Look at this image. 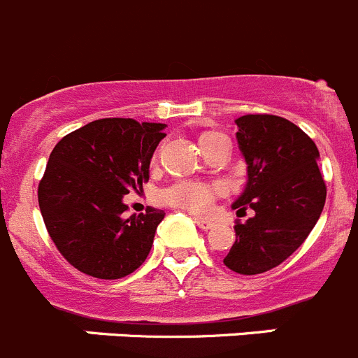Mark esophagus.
Segmentation results:
<instances>
[{"instance_id":"1","label":"esophagus","mask_w":358,"mask_h":358,"mask_svg":"<svg viewBox=\"0 0 358 358\" xmlns=\"http://www.w3.org/2000/svg\"><path fill=\"white\" fill-rule=\"evenodd\" d=\"M195 224L199 225V227H201V229H204V231H209V229L215 227V222H213V220L199 218V216H196V218H195Z\"/></svg>"}]
</instances>
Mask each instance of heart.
<instances>
[{
    "instance_id": "obj_1",
    "label": "heart",
    "mask_w": 358,
    "mask_h": 358,
    "mask_svg": "<svg viewBox=\"0 0 358 358\" xmlns=\"http://www.w3.org/2000/svg\"><path fill=\"white\" fill-rule=\"evenodd\" d=\"M222 134L218 131H204L199 134V145L204 150L213 140L220 138ZM222 192L218 185H204V182L185 181L177 182L163 192V201L169 202L170 206L186 209V211L204 215L211 209L215 196Z\"/></svg>"
}]
</instances>
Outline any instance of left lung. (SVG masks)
Instances as JSON below:
<instances>
[{
    "label": "left lung",
    "instance_id": "left-lung-1",
    "mask_svg": "<svg viewBox=\"0 0 358 358\" xmlns=\"http://www.w3.org/2000/svg\"><path fill=\"white\" fill-rule=\"evenodd\" d=\"M234 122L248 179L232 209H254V216L234 225L236 241L224 262L236 273L257 275L306 241L323 211L327 186L316 143L293 122L277 115H243Z\"/></svg>",
    "mask_w": 358,
    "mask_h": 358
}]
</instances>
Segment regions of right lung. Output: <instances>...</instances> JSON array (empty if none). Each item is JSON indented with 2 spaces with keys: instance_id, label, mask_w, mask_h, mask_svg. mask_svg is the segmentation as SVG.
Returning <instances> with one entry per match:
<instances>
[{
  "instance_id": "obj_1",
  "label": "right lung",
  "mask_w": 358,
  "mask_h": 358,
  "mask_svg": "<svg viewBox=\"0 0 358 358\" xmlns=\"http://www.w3.org/2000/svg\"><path fill=\"white\" fill-rule=\"evenodd\" d=\"M165 124L101 119L55 145L38 206L60 254L83 273L122 278L142 266L165 213L126 216L124 195L142 192Z\"/></svg>"
}]
</instances>
